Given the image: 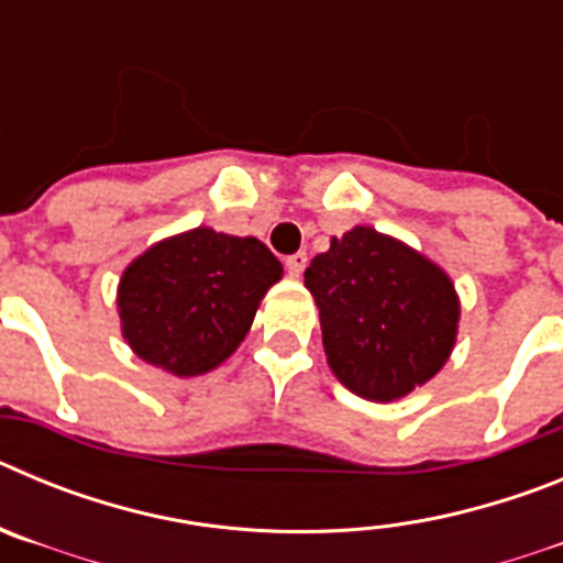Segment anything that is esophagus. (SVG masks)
<instances>
[{"label":"esophagus","instance_id":"esophagus-1","mask_svg":"<svg viewBox=\"0 0 563 563\" xmlns=\"http://www.w3.org/2000/svg\"><path fill=\"white\" fill-rule=\"evenodd\" d=\"M285 265H287V273H290L292 278H298L307 267V253H292V256H287Z\"/></svg>","mask_w":563,"mask_h":563}]
</instances>
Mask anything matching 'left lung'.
<instances>
[{"label": "left lung", "mask_w": 563, "mask_h": 563, "mask_svg": "<svg viewBox=\"0 0 563 563\" xmlns=\"http://www.w3.org/2000/svg\"><path fill=\"white\" fill-rule=\"evenodd\" d=\"M330 369L357 397L389 402L429 383L456 341L449 273L397 239L357 225L305 271Z\"/></svg>", "instance_id": "left-lung-1"}]
</instances>
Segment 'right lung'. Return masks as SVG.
I'll list each match as a JSON object with an SVG mask.
<instances>
[{
	"instance_id": "1",
	"label": "right lung",
	"mask_w": 563,
	"mask_h": 563,
	"mask_svg": "<svg viewBox=\"0 0 563 563\" xmlns=\"http://www.w3.org/2000/svg\"><path fill=\"white\" fill-rule=\"evenodd\" d=\"M282 262L253 236L194 228L134 258L118 316L137 357L177 377L206 375L236 352Z\"/></svg>"
}]
</instances>
